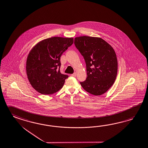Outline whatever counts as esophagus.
Instances as JSON below:
<instances>
[{
    "instance_id": "esophagus-1",
    "label": "esophagus",
    "mask_w": 148,
    "mask_h": 148,
    "mask_svg": "<svg viewBox=\"0 0 148 148\" xmlns=\"http://www.w3.org/2000/svg\"><path fill=\"white\" fill-rule=\"evenodd\" d=\"M72 77H76V73H73V74H71V75Z\"/></svg>"
}]
</instances>
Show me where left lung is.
<instances>
[{
  "instance_id": "left-lung-1",
  "label": "left lung",
  "mask_w": 148,
  "mask_h": 148,
  "mask_svg": "<svg viewBox=\"0 0 148 148\" xmlns=\"http://www.w3.org/2000/svg\"><path fill=\"white\" fill-rule=\"evenodd\" d=\"M75 45L86 64L87 78L80 85L92 95L104 94L113 85L117 76L118 60L114 49L99 37H76Z\"/></svg>"
}]
</instances>
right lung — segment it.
Returning a JSON list of instances; mask_svg holds the SVG:
<instances>
[{
  "label": "right lung",
  "mask_w": 148,
  "mask_h": 148,
  "mask_svg": "<svg viewBox=\"0 0 148 148\" xmlns=\"http://www.w3.org/2000/svg\"><path fill=\"white\" fill-rule=\"evenodd\" d=\"M73 43V38L54 36L34 46L27 58L26 73L32 86L42 95L61 90L69 76L60 72V57Z\"/></svg>",
  "instance_id": "right-lung-1"
}]
</instances>
